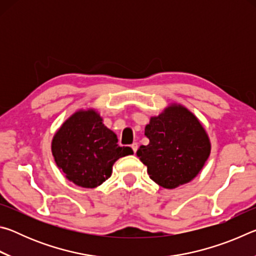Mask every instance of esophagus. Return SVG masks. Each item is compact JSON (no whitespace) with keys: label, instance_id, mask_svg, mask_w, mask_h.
Here are the masks:
<instances>
[{"label":"esophagus","instance_id":"obj_1","mask_svg":"<svg viewBox=\"0 0 256 256\" xmlns=\"http://www.w3.org/2000/svg\"><path fill=\"white\" fill-rule=\"evenodd\" d=\"M131 148H132V150H133V152L136 154V150H138V144H136V142H134V144L131 146Z\"/></svg>","mask_w":256,"mask_h":256}]
</instances>
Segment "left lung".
<instances>
[{"label":"left lung","mask_w":256,"mask_h":256,"mask_svg":"<svg viewBox=\"0 0 256 256\" xmlns=\"http://www.w3.org/2000/svg\"><path fill=\"white\" fill-rule=\"evenodd\" d=\"M144 134L149 144L141 146L136 154L148 167L150 178L164 188L188 183L209 158L211 144L206 130L180 105L151 118Z\"/></svg>","instance_id":"obj_1"}]
</instances>
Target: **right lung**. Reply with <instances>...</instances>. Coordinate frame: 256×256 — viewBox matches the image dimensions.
I'll list each match as a JSON object with an SVG mask.
<instances>
[{
	"label": "right lung",
	"instance_id": "obj_1",
	"mask_svg": "<svg viewBox=\"0 0 256 256\" xmlns=\"http://www.w3.org/2000/svg\"><path fill=\"white\" fill-rule=\"evenodd\" d=\"M52 152L68 180L94 188L110 178L116 160L133 150L120 146L116 134L102 124L99 114L89 110L74 112L63 123L52 141Z\"/></svg>",
	"mask_w": 256,
	"mask_h": 256
}]
</instances>
